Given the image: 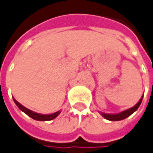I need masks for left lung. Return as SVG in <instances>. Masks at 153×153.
<instances>
[{
  "label": "left lung",
  "instance_id": "obj_1",
  "mask_svg": "<svg viewBox=\"0 0 153 153\" xmlns=\"http://www.w3.org/2000/svg\"><path fill=\"white\" fill-rule=\"evenodd\" d=\"M142 99H143V96H142V98H141V100L138 101V103L136 105H134L133 107L130 108L128 110H126L124 111L118 113V114H105V113H102V112H100V114H101L103 117H104L105 119H106V120H113V121L124 120V119H126V117H128V116H131L132 113H134V112L137 110L138 107L140 106V105H141V103H142Z\"/></svg>",
  "mask_w": 153,
  "mask_h": 153
}]
</instances>
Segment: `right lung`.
Wrapping results in <instances>:
<instances>
[{"mask_svg": "<svg viewBox=\"0 0 153 153\" xmlns=\"http://www.w3.org/2000/svg\"><path fill=\"white\" fill-rule=\"evenodd\" d=\"M13 100H14V102L16 103V105H17V107L19 108L22 111H23L25 114H27V115L28 116H30L31 118H33V119H34V120H36L44 121V120H53L54 118H56V117L60 114V111L55 112V113H53V114H50V115H42V114L36 113V112L33 111L29 110V109H27V108H26V107H24L23 105H22L18 101H16V100L15 99H13Z\"/></svg>", "mask_w": 153, "mask_h": 153, "instance_id": "1", "label": "right lung"}]
</instances>
